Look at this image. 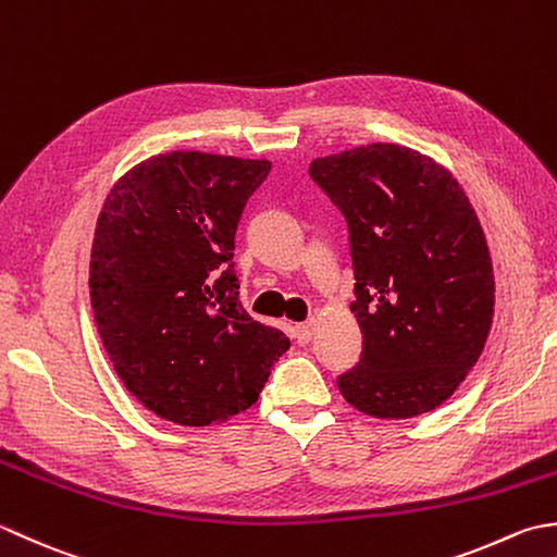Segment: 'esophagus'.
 Instances as JSON below:
<instances>
[{
    "label": "esophagus",
    "mask_w": 557,
    "mask_h": 557,
    "mask_svg": "<svg viewBox=\"0 0 557 557\" xmlns=\"http://www.w3.org/2000/svg\"><path fill=\"white\" fill-rule=\"evenodd\" d=\"M293 334H295V342L298 344H310V338L314 334V320H308L302 324H295L293 326Z\"/></svg>",
    "instance_id": "34e87169"
}]
</instances>
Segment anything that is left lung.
I'll return each instance as SVG.
<instances>
[{
    "label": "left lung",
    "instance_id": "obj_1",
    "mask_svg": "<svg viewBox=\"0 0 557 557\" xmlns=\"http://www.w3.org/2000/svg\"><path fill=\"white\" fill-rule=\"evenodd\" d=\"M310 177L344 213L356 271L362 356L338 389L372 418L433 411L481 358L493 324V262L467 191L399 144L314 158Z\"/></svg>",
    "mask_w": 557,
    "mask_h": 557
}]
</instances>
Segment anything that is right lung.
Here are the masks:
<instances>
[{"mask_svg":"<svg viewBox=\"0 0 557 557\" xmlns=\"http://www.w3.org/2000/svg\"><path fill=\"white\" fill-rule=\"evenodd\" d=\"M271 163L170 151L124 173L90 247V305L112 368L177 425L223 423L259 399L290 348L237 298L235 231Z\"/></svg>","mask_w":557,"mask_h":557,"instance_id":"add662e5","label":"right lung"}]
</instances>
